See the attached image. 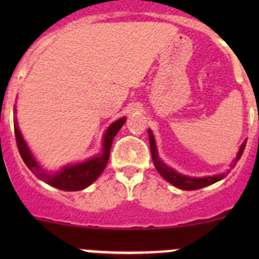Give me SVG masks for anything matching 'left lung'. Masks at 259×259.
Here are the masks:
<instances>
[{
    "instance_id": "left-lung-1",
    "label": "left lung",
    "mask_w": 259,
    "mask_h": 259,
    "mask_svg": "<svg viewBox=\"0 0 259 259\" xmlns=\"http://www.w3.org/2000/svg\"><path fill=\"white\" fill-rule=\"evenodd\" d=\"M149 142H150V151H151V156H153V161H154V165H155L156 170L159 171L161 177L169 182L170 184L176 185L177 188H180V189H184V190H195V189H200L203 187H207V185L213 184V183L218 182V180L223 179L226 177V174H221V176H214V177H205V178H190V177H185L182 176V174L177 173L176 170H173L171 168H169L168 165L163 163V161L159 159L158 153H156V146H155V140H154L153 134L149 130ZM245 143L244 142L241 146L238 151V155H237L236 161L238 160L239 158L242 156L243 150L245 148ZM236 165V163L233 164L232 166Z\"/></svg>"
}]
</instances>
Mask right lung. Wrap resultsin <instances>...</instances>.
<instances>
[{
	"label": "right lung",
	"mask_w": 259,
	"mask_h": 259,
	"mask_svg": "<svg viewBox=\"0 0 259 259\" xmlns=\"http://www.w3.org/2000/svg\"><path fill=\"white\" fill-rule=\"evenodd\" d=\"M125 117L119 119L117 121L113 122L106 130L105 137H104V148L103 154L95 156V158L90 159V160L85 161V163L76 164L72 166H65L64 169L56 174H48L45 170L41 169L37 161L32 156V154L28 150L27 145H26L25 140L22 139L20 130H18L17 122L15 120V137H16V143L20 155L27 168L37 177L38 179L44 180L48 184L52 185L55 188H59L61 190H66V192H75V190H81L83 188L89 187L91 183L95 182L96 179L100 177L105 169L106 164H108L109 156H110V148L113 144V139L115 135L117 134L121 126L125 122Z\"/></svg>",
	"instance_id": "add662e5"
}]
</instances>
